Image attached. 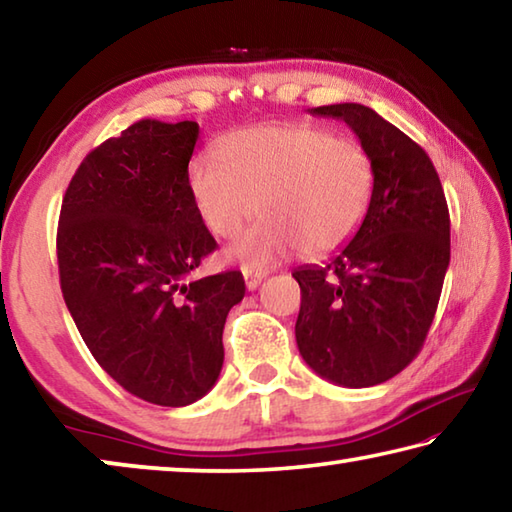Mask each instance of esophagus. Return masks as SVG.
I'll return each instance as SVG.
<instances>
[{"label": "esophagus", "mask_w": 512, "mask_h": 512, "mask_svg": "<svg viewBox=\"0 0 512 512\" xmlns=\"http://www.w3.org/2000/svg\"><path fill=\"white\" fill-rule=\"evenodd\" d=\"M266 277V271H244V280H246V289L255 291L262 280Z\"/></svg>", "instance_id": "34e87169"}]
</instances>
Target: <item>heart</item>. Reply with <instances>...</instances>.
Returning a JSON list of instances; mask_svg holds the SVG:
<instances>
[{
    "label": "heart",
    "mask_w": 512,
    "mask_h": 512,
    "mask_svg": "<svg viewBox=\"0 0 512 512\" xmlns=\"http://www.w3.org/2000/svg\"><path fill=\"white\" fill-rule=\"evenodd\" d=\"M187 187L207 230L237 237L259 212L228 257L262 268L300 248L323 257L357 235L375 189L370 153L357 140L300 121L262 124L225 135L212 155H196Z\"/></svg>",
    "instance_id": "obj_1"
}]
</instances>
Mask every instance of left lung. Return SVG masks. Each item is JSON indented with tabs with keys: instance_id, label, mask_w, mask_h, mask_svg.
<instances>
[{
	"instance_id": "left-lung-1",
	"label": "left lung",
	"mask_w": 512,
	"mask_h": 512,
	"mask_svg": "<svg viewBox=\"0 0 512 512\" xmlns=\"http://www.w3.org/2000/svg\"><path fill=\"white\" fill-rule=\"evenodd\" d=\"M343 119L375 167L357 235L327 266L293 271L300 284L298 350L332 384L368 388L420 352L449 266V210L429 155L361 103L311 108Z\"/></svg>"
}]
</instances>
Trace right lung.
<instances>
[{"label":"right lung","mask_w":512,"mask_h":512,"mask_svg":"<svg viewBox=\"0 0 512 512\" xmlns=\"http://www.w3.org/2000/svg\"><path fill=\"white\" fill-rule=\"evenodd\" d=\"M196 121L140 119L85 155L58 221L65 305L128 393L187 406L223 368V325L244 275L192 277L216 248L187 187Z\"/></svg>","instance_id":"right-lung-1"}]
</instances>
